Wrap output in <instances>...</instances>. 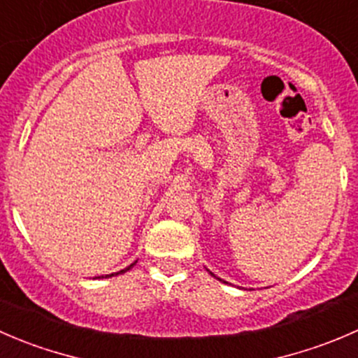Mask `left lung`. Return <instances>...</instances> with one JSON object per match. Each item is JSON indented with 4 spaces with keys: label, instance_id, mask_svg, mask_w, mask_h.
I'll return each mask as SVG.
<instances>
[{
    "label": "left lung",
    "instance_id": "8db88e82",
    "mask_svg": "<svg viewBox=\"0 0 358 358\" xmlns=\"http://www.w3.org/2000/svg\"><path fill=\"white\" fill-rule=\"evenodd\" d=\"M210 275H214V273H210ZM219 280H221V278H219ZM224 284H228V282H224Z\"/></svg>",
    "mask_w": 358,
    "mask_h": 358
}]
</instances>
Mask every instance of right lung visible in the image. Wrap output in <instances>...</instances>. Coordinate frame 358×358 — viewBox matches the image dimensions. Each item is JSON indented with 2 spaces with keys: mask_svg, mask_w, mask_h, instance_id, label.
Instances as JSON below:
<instances>
[{
  "mask_svg": "<svg viewBox=\"0 0 358 358\" xmlns=\"http://www.w3.org/2000/svg\"><path fill=\"white\" fill-rule=\"evenodd\" d=\"M136 263H137V261H136ZM136 263H132V264H130V266H127V268H125V270L118 271V273H111V275H106V277H115V275H120V273H125V271H129V270H130V268H132V266H134V264H136ZM102 278H104V277H102Z\"/></svg>",
  "mask_w": 358,
  "mask_h": 358,
  "instance_id": "1",
  "label": "right lung"
}]
</instances>
